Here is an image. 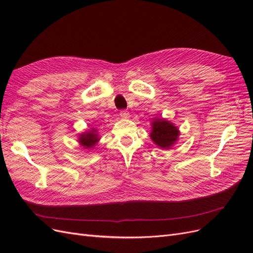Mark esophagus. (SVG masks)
Returning a JSON list of instances; mask_svg holds the SVG:
<instances>
[{
    "instance_id": "1",
    "label": "esophagus",
    "mask_w": 253,
    "mask_h": 253,
    "mask_svg": "<svg viewBox=\"0 0 253 253\" xmlns=\"http://www.w3.org/2000/svg\"><path fill=\"white\" fill-rule=\"evenodd\" d=\"M119 115H120V117H122V118H128V117H129L128 112H127V111H125V110H121L120 113H119Z\"/></svg>"
}]
</instances>
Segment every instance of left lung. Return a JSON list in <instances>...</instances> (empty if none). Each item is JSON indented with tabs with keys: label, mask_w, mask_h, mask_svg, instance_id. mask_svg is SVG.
Masks as SVG:
<instances>
[{
	"label": "left lung",
	"mask_w": 253,
	"mask_h": 253,
	"mask_svg": "<svg viewBox=\"0 0 253 253\" xmlns=\"http://www.w3.org/2000/svg\"><path fill=\"white\" fill-rule=\"evenodd\" d=\"M152 125L153 129L151 133V138L158 147L168 149L177 140L179 132L171 122L164 119H157Z\"/></svg>",
	"instance_id": "obj_1"
}]
</instances>
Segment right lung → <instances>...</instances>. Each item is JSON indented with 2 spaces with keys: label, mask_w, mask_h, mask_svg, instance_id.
Instances as JSON below:
<instances>
[{
  "label": "right lung",
  "mask_w": 253,
  "mask_h": 253,
  "mask_svg": "<svg viewBox=\"0 0 253 253\" xmlns=\"http://www.w3.org/2000/svg\"><path fill=\"white\" fill-rule=\"evenodd\" d=\"M95 131L93 129V132H89V133H83L80 135V138H79V142L83 145V147H85V149L87 148H91L94 147L95 143L99 140L98 136L94 133Z\"/></svg>",
  "instance_id": "right-lung-1"
}]
</instances>
